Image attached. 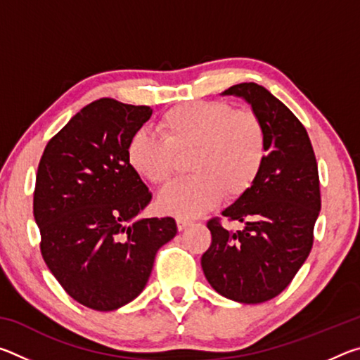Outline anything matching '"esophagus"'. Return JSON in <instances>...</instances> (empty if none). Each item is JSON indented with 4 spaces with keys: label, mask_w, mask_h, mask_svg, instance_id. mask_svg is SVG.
I'll return each mask as SVG.
<instances>
[{
    "label": "esophagus",
    "mask_w": 360,
    "mask_h": 360,
    "mask_svg": "<svg viewBox=\"0 0 360 360\" xmlns=\"http://www.w3.org/2000/svg\"><path fill=\"white\" fill-rule=\"evenodd\" d=\"M176 224H178V229L179 230H184V229L191 227V225H192V222L188 221V219H186V217H178V219H176Z\"/></svg>",
    "instance_id": "1"
}]
</instances>
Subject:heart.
Returning a JSON list of instances; mask_svg holds the SVG:
<instances>
[{
	"instance_id": "1",
	"label": "heart",
	"mask_w": 360,
	"mask_h": 360,
	"mask_svg": "<svg viewBox=\"0 0 360 360\" xmlns=\"http://www.w3.org/2000/svg\"><path fill=\"white\" fill-rule=\"evenodd\" d=\"M160 138L139 130L127 146V162L139 178L165 186L178 172L179 158L193 176L160 193L158 208L193 217L219 203L236 200L259 178L266 158V131L249 109L224 101H191L169 109L157 122Z\"/></svg>"
}]
</instances>
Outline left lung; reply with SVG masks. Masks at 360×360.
Masks as SVG:
<instances>
[{"label": "left lung", "instance_id": "left-lung-1", "mask_svg": "<svg viewBox=\"0 0 360 360\" xmlns=\"http://www.w3.org/2000/svg\"><path fill=\"white\" fill-rule=\"evenodd\" d=\"M222 95L251 105L266 131V158L252 187L222 211L245 224L231 231L208 221L211 246L202 268L211 288L240 303L271 300L288 288L313 248L321 211L319 173L302 122L265 87L236 84Z\"/></svg>", "mask_w": 360, "mask_h": 360}]
</instances>
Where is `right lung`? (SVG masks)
Returning <instances> with one entry per match:
<instances>
[{
    "label": "right lung",
    "instance_id": "obj_1",
    "mask_svg": "<svg viewBox=\"0 0 360 360\" xmlns=\"http://www.w3.org/2000/svg\"><path fill=\"white\" fill-rule=\"evenodd\" d=\"M149 106L100 98L47 143L33 214L46 265L71 298L112 311L141 294L155 254L174 238L173 217L138 219L152 193L127 162Z\"/></svg>",
    "mask_w": 360,
    "mask_h": 360
}]
</instances>
